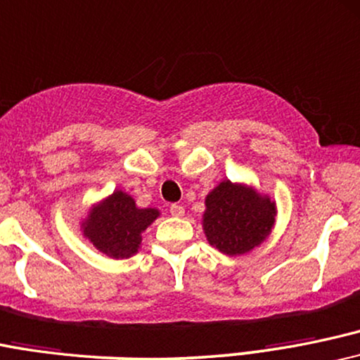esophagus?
I'll return each instance as SVG.
<instances>
[{
  "instance_id": "34e87169",
  "label": "esophagus",
  "mask_w": 360,
  "mask_h": 360,
  "mask_svg": "<svg viewBox=\"0 0 360 360\" xmlns=\"http://www.w3.org/2000/svg\"><path fill=\"white\" fill-rule=\"evenodd\" d=\"M169 214H172V216H175V217H181L185 214L184 205H179V204L169 205Z\"/></svg>"
}]
</instances>
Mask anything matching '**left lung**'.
Returning <instances> with one entry per match:
<instances>
[{
  "label": "left lung",
  "mask_w": 360,
  "mask_h": 360,
  "mask_svg": "<svg viewBox=\"0 0 360 360\" xmlns=\"http://www.w3.org/2000/svg\"><path fill=\"white\" fill-rule=\"evenodd\" d=\"M202 229L209 245L228 257L260 246L276 226L277 204L245 181L223 180L205 195Z\"/></svg>",
  "instance_id": "obj_1"
}]
</instances>
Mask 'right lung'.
<instances>
[{
	"instance_id": "1",
	"label": "right lung",
	"mask_w": 360,
	"mask_h": 360,
	"mask_svg": "<svg viewBox=\"0 0 360 360\" xmlns=\"http://www.w3.org/2000/svg\"><path fill=\"white\" fill-rule=\"evenodd\" d=\"M160 216L156 207H137L134 197L117 188L90 205L79 228L98 252L122 260L139 252L143 233Z\"/></svg>"
}]
</instances>
